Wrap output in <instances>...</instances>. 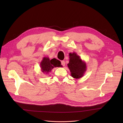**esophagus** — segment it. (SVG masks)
<instances>
[{
	"instance_id": "34e87169",
	"label": "esophagus",
	"mask_w": 123,
	"mask_h": 123,
	"mask_svg": "<svg viewBox=\"0 0 123 123\" xmlns=\"http://www.w3.org/2000/svg\"><path fill=\"white\" fill-rule=\"evenodd\" d=\"M61 64H62V65L63 66H65V61H61Z\"/></svg>"
}]
</instances>
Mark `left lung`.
Returning a JSON list of instances; mask_svg holds the SVG:
<instances>
[{
    "label": "left lung",
    "instance_id": "obj_1",
    "mask_svg": "<svg viewBox=\"0 0 123 123\" xmlns=\"http://www.w3.org/2000/svg\"><path fill=\"white\" fill-rule=\"evenodd\" d=\"M67 65L71 75L76 79L82 78L87 70L86 62L75 52L69 53V62Z\"/></svg>",
    "mask_w": 123,
    "mask_h": 123
}]
</instances>
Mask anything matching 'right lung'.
<instances>
[{
  "label": "right lung",
  "mask_w": 123,
  "mask_h": 123,
  "mask_svg": "<svg viewBox=\"0 0 123 123\" xmlns=\"http://www.w3.org/2000/svg\"><path fill=\"white\" fill-rule=\"evenodd\" d=\"M41 71L44 73L47 74L51 72L54 67H62L60 61L53 58L50 60L48 57H44L40 63Z\"/></svg>",
  "instance_id": "obj_1"
}]
</instances>
